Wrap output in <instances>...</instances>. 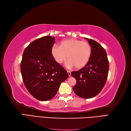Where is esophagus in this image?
Wrapping results in <instances>:
<instances>
[{"label":"esophagus","mask_w":131,"mask_h":131,"mask_svg":"<svg viewBox=\"0 0 131 131\" xmlns=\"http://www.w3.org/2000/svg\"><path fill=\"white\" fill-rule=\"evenodd\" d=\"M67 73H68V75H69V77H70V76H71V73H70V71H67Z\"/></svg>","instance_id":"34e87169"}]
</instances>
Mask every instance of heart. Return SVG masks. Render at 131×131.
<instances>
[{
	"mask_svg": "<svg viewBox=\"0 0 131 131\" xmlns=\"http://www.w3.org/2000/svg\"><path fill=\"white\" fill-rule=\"evenodd\" d=\"M91 52V47L88 42L74 39L63 41L60 46L54 45L51 50L57 63L61 64L67 57V65L69 67L74 66L77 69H81L88 64Z\"/></svg>",
	"mask_w": 131,
	"mask_h": 131,
	"instance_id": "obj_1",
	"label": "heart"
}]
</instances>
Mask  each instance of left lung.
<instances>
[{
  "instance_id": "obj_1",
  "label": "left lung",
  "mask_w": 131,
  "mask_h": 131,
  "mask_svg": "<svg viewBox=\"0 0 131 131\" xmlns=\"http://www.w3.org/2000/svg\"><path fill=\"white\" fill-rule=\"evenodd\" d=\"M91 47L90 60L84 67L71 74L77 80L74 92L83 98H91L100 93L106 83L109 72V61L106 51L100 43L86 38Z\"/></svg>"
}]
</instances>
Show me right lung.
<instances>
[{"label":"right lung","mask_w":131,"mask_h":131,"mask_svg":"<svg viewBox=\"0 0 131 131\" xmlns=\"http://www.w3.org/2000/svg\"><path fill=\"white\" fill-rule=\"evenodd\" d=\"M54 40L52 37L45 36L31 42L25 50L21 63L26 88L31 96L41 101L52 99L61 82L69 77L52 55Z\"/></svg>","instance_id":"add662e5"}]
</instances>
